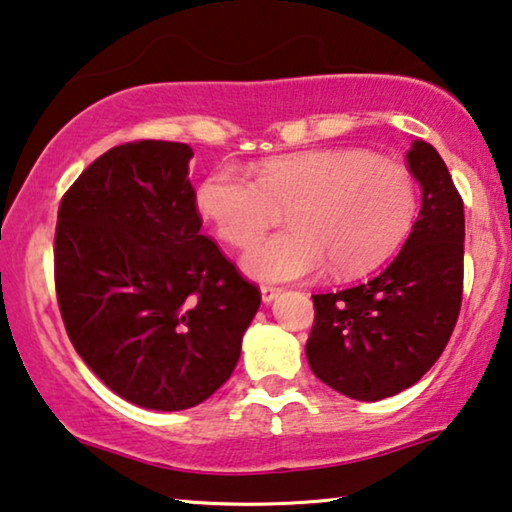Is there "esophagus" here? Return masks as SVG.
Returning a JSON list of instances; mask_svg holds the SVG:
<instances>
[{
	"label": "esophagus",
	"mask_w": 512,
	"mask_h": 512,
	"mask_svg": "<svg viewBox=\"0 0 512 512\" xmlns=\"http://www.w3.org/2000/svg\"><path fill=\"white\" fill-rule=\"evenodd\" d=\"M259 292H262V301H264V303H271V301H276V299H278L280 289H278V287H269V285H264L262 289H259Z\"/></svg>",
	"instance_id": "1"
}]
</instances>
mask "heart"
I'll return each instance as SVG.
<instances>
[{"label":"heart","mask_w":512,"mask_h":512,"mask_svg":"<svg viewBox=\"0 0 512 512\" xmlns=\"http://www.w3.org/2000/svg\"><path fill=\"white\" fill-rule=\"evenodd\" d=\"M195 207L220 239L255 243L289 209L292 230L243 255V271L259 282L340 278L375 269L400 246L418 209L416 181L391 160L352 149L305 151L271 158L257 179L218 165L202 179Z\"/></svg>","instance_id":"b5f03b06"}]
</instances>
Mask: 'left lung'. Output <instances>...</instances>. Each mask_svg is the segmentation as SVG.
Returning <instances> with one entry per match:
<instances>
[{
    "label": "left lung",
    "mask_w": 512,
    "mask_h": 512,
    "mask_svg": "<svg viewBox=\"0 0 512 512\" xmlns=\"http://www.w3.org/2000/svg\"><path fill=\"white\" fill-rule=\"evenodd\" d=\"M407 165L423 197L398 257L363 285L312 296L315 324L305 342L310 370L361 402L414 386L446 349L460 315L462 197L432 144L411 142Z\"/></svg>",
    "instance_id": "1"
}]
</instances>
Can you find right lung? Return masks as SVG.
Segmentation results:
<instances>
[{
    "label": "right lung",
    "instance_id": "add662e5",
    "mask_svg": "<svg viewBox=\"0 0 512 512\" xmlns=\"http://www.w3.org/2000/svg\"><path fill=\"white\" fill-rule=\"evenodd\" d=\"M193 149L126 142L96 158L57 213L55 287L91 372L144 409L181 411L225 384L262 296L200 232Z\"/></svg>",
    "mask_w": 512,
    "mask_h": 512
}]
</instances>
